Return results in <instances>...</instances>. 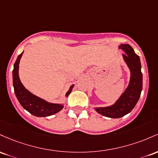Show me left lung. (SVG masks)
Masks as SVG:
<instances>
[{"instance_id": "left-lung-1", "label": "left lung", "mask_w": 158, "mask_h": 158, "mask_svg": "<svg viewBox=\"0 0 158 158\" xmlns=\"http://www.w3.org/2000/svg\"><path fill=\"white\" fill-rule=\"evenodd\" d=\"M118 48L125 53L122 54V57L130 70L129 84L124 93L112 105L94 108L102 116L113 118H121L130 113L135 107L143 89V74L139 56L128 44H122Z\"/></svg>"}]
</instances>
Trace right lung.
Here are the masks:
<instances>
[{
	"label": "right lung",
	"mask_w": 158,
	"mask_h": 158,
	"mask_svg": "<svg viewBox=\"0 0 158 158\" xmlns=\"http://www.w3.org/2000/svg\"><path fill=\"white\" fill-rule=\"evenodd\" d=\"M23 53L24 51L18 56L16 61L14 64L13 71H12V83H13L14 92H15L18 101L24 109L37 117H46V116H51L58 113L64 107L63 104L50 103L36 96L34 94L31 93L29 90L27 89L21 82L20 78H19V63H20ZM74 86V85L73 84L70 86L69 91L65 94V97H68L69 95L72 93Z\"/></svg>",
	"instance_id": "1"
}]
</instances>
